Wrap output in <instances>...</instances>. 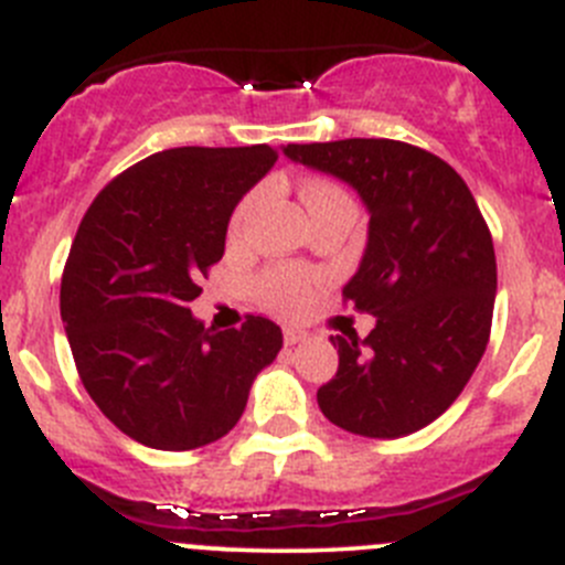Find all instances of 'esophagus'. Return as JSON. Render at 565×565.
<instances>
[{
	"mask_svg": "<svg viewBox=\"0 0 565 565\" xmlns=\"http://www.w3.org/2000/svg\"><path fill=\"white\" fill-rule=\"evenodd\" d=\"M306 339V331H298V328H284V342L287 344H298Z\"/></svg>",
	"mask_w": 565,
	"mask_h": 565,
	"instance_id": "obj_1",
	"label": "esophagus"
}]
</instances>
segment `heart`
Instances as JSON below:
<instances>
[{"instance_id": "1", "label": "heart", "mask_w": 565, "mask_h": 565, "mask_svg": "<svg viewBox=\"0 0 565 565\" xmlns=\"http://www.w3.org/2000/svg\"><path fill=\"white\" fill-rule=\"evenodd\" d=\"M262 193L254 190V193L245 195L243 201L234 210L232 223H228V237L239 239L248 228L250 215H254L256 204H259ZM300 201L309 212L320 210V206L328 204H342V201H350L348 193L342 188H337L333 182H326V179H311L300 188ZM254 292L259 298V303L265 309L276 311L281 317H295L300 311L309 309L311 295H315V276L306 270H298V267H270V270L262 273L254 284Z\"/></svg>"}]
</instances>
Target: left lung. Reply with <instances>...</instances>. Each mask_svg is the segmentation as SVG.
<instances>
[{
	"instance_id": "obj_1",
	"label": "left lung",
	"mask_w": 565,
	"mask_h": 565,
	"mask_svg": "<svg viewBox=\"0 0 565 565\" xmlns=\"http://www.w3.org/2000/svg\"><path fill=\"white\" fill-rule=\"evenodd\" d=\"M284 154L342 179L370 212L342 295L375 328L331 337L339 370L317 388L320 411L370 439L414 434L456 403L489 344L497 259L478 201L445 160L399 140L292 143Z\"/></svg>"
}]
</instances>
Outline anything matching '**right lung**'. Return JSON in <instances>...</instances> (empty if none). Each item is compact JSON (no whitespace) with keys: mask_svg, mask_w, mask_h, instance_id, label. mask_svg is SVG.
<instances>
[{"mask_svg":"<svg viewBox=\"0 0 565 565\" xmlns=\"http://www.w3.org/2000/svg\"><path fill=\"white\" fill-rule=\"evenodd\" d=\"M276 160L265 143L168 149L126 168L87 206L60 317L87 394L129 439L173 452L217 441L281 350L267 317L215 331L188 309L223 259L234 206Z\"/></svg>","mask_w":565,"mask_h":565,"instance_id":"add662e5","label":"right lung"}]
</instances>
